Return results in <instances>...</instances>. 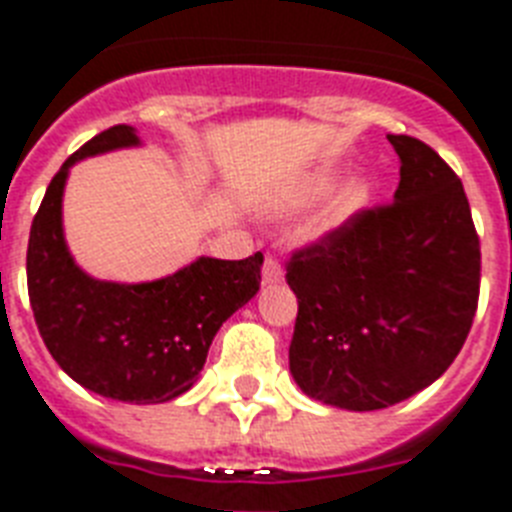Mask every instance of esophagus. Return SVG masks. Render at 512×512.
<instances>
[{
	"label": "esophagus",
	"mask_w": 512,
	"mask_h": 512,
	"mask_svg": "<svg viewBox=\"0 0 512 512\" xmlns=\"http://www.w3.org/2000/svg\"><path fill=\"white\" fill-rule=\"evenodd\" d=\"M278 281H284V268H281L276 257H265L263 284H278Z\"/></svg>",
	"instance_id": "obj_1"
}]
</instances>
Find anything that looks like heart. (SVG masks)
<instances>
[{"label":"heart","mask_w":512,"mask_h":512,"mask_svg":"<svg viewBox=\"0 0 512 512\" xmlns=\"http://www.w3.org/2000/svg\"><path fill=\"white\" fill-rule=\"evenodd\" d=\"M331 189H334V176L318 173V176L305 178L302 184L292 186V189L278 191V194L265 199L263 213L268 215V218H292V215L305 213V210L318 205ZM371 197L373 186L368 178L357 176L352 178V181H347V184L331 197L326 210H323L318 231H321V234H331V231H339V228H344L347 223H352L357 215L363 213L365 207L371 205Z\"/></svg>","instance_id":"b5f03b06"}]
</instances>
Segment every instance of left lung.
Wrapping results in <instances>:
<instances>
[{"mask_svg":"<svg viewBox=\"0 0 512 512\" xmlns=\"http://www.w3.org/2000/svg\"><path fill=\"white\" fill-rule=\"evenodd\" d=\"M386 139L400 157L392 205L363 210L286 265L299 302L289 371L307 397L357 413L434 384L479 305L481 247L460 178L429 144Z\"/></svg>","mask_w":512,"mask_h":512,"instance_id":"obj_1","label":"left lung"}]
</instances>
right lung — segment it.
Listing matches in <instances>:
<instances>
[{
  "label": "right lung",
  "instance_id": "obj_1",
  "mask_svg": "<svg viewBox=\"0 0 512 512\" xmlns=\"http://www.w3.org/2000/svg\"><path fill=\"white\" fill-rule=\"evenodd\" d=\"M139 144L134 126H112L62 162L33 218L26 273L33 318L62 371L107 400L160 405L194 386L218 328L260 289L263 255L197 257L144 284L89 276L62 231L68 173L78 160Z\"/></svg>",
  "mask_w": 512,
  "mask_h": 512
}]
</instances>
